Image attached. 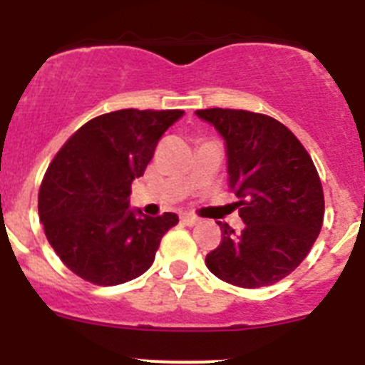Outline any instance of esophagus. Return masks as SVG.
I'll return each instance as SVG.
<instances>
[{
    "label": "esophagus",
    "mask_w": 365,
    "mask_h": 365,
    "mask_svg": "<svg viewBox=\"0 0 365 365\" xmlns=\"http://www.w3.org/2000/svg\"><path fill=\"white\" fill-rule=\"evenodd\" d=\"M180 221L185 222V225H188V227H195L199 222V219L192 214H182L180 215Z\"/></svg>",
    "instance_id": "obj_1"
}]
</instances>
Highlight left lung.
I'll list each match as a JSON object with an SVG mask.
<instances>
[{"instance_id": "left-lung-1", "label": "left lung", "mask_w": 365, "mask_h": 365, "mask_svg": "<svg viewBox=\"0 0 365 365\" xmlns=\"http://www.w3.org/2000/svg\"><path fill=\"white\" fill-rule=\"evenodd\" d=\"M225 138L228 186L245 227L219 222L222 240L206 256L214 276L257 289L279 282L305 259L324 222V190L311 155L276 118L243 109H199Z\"/></svg>"}]
</instances>
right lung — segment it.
Instances as JSON below:
<instances>
[{
    "label": "right lung",
    "mask_w": 365,
    "mask_h": 365,
    "mask_svg": "<svg viewBox=\"0 0 365 365\" xmlns=\"http://www.w3.org/2000/svg\"><path fill=\"white\" fill-rule=\"evenodd\" d=\"M180 109H120L86 122L45 172L38 212L63 265L95 285H120L146 272L163 235L179 222L130 208L131 182Z\"/></svg>",
    "instance_id": "right-lung-1"
}]
</instances>
